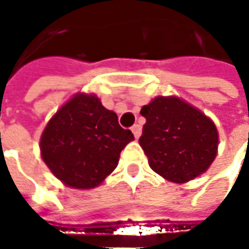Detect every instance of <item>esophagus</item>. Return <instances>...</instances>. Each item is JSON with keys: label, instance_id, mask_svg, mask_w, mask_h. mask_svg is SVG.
<instances>
[{"label": "esophagus", "instance_id": "34e87169", "mask_svg": "<svg viewBox=\"0 0 249 249\" xmlns=\"http://www.w3.org/2000/svg\"><path fill=\"white\" fill-rule=\"evenodd\" d=\"M131 131H132V134H134V137H135L137 140L141 137V131H142V129H141V125L135 124L132 128H131Z\"/></svg>", "mask_w": 249, "mask_h": 249}]
</instances>
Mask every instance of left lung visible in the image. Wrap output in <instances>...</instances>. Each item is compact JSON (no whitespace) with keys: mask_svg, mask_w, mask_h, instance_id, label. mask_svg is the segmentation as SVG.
Wrapping results in <instances>:
<instances>
[{"mask_svg":"<svg viewBox=\"0 0 249 249\" xmlns=\"http://www.w3.org/2000/svg\"><path fill=\"white\" fill-rule=\"evenodd\" d=\"M147 120L140 145L148 164L172 182H187L205 172L218 148L215 124L199 109L177 97H157L144 105Z\"/></svg>","mask_w":249,"mask_h":249,"instance_id":"1","label":"left lung"}]
</instances>
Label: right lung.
I'll use <instances>...</instances> for the list:
<instances>
[{"instance_id":"obj_1","label":"right lung","mask_w":249,"mask_h":249,"mask_svg":"<svg viewBox=\"0 0 249 249\" xmlns=\"http://www.w3.org/2000/svg\"><path fill=\"white\" fill-rule=\"evenodd\" d=\"M134 140L115 112L95 95L78 94L50 120L41 135V155L65 185L89 190L117 168L120 154Z\"/></svg>"}]
</instances>
